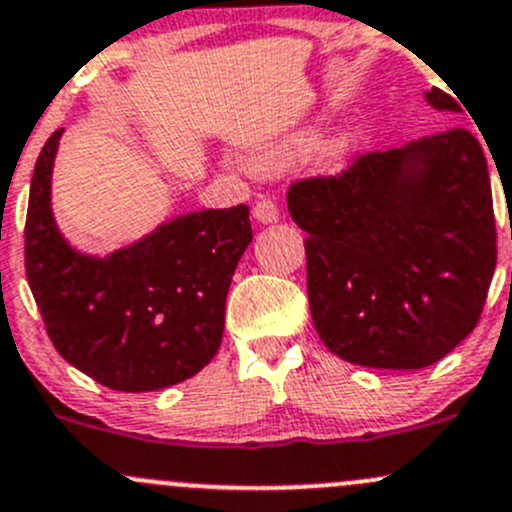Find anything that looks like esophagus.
<instances>
[{
    "label": "esophagus",
    "instance_id": "34e87169",
    "mask_svg": "<svg viewBox=\"0 0 512 512\" xmlns=\"http://www.w3.org/2000/svg\"><path fill=\"white\" fill-rule=\"evenodd\" d=\"M252 213H255V218L260 220V223H277L279 220V208L272 198H260V201L255 203V208H252Z\"/></svg>",
    "mask_w": 512,
    "mask_h": 512
}]
</instances>
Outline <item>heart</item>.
Listing matches in <instances>:
<instances>
[{"mask_svg":"<svg viewBox=\"0 0 512 512\" xmlns=\"http://www.w3.org/2000/svg\"><path fill=\"white\" fill-rule=\"evenodd\" d=\"M304 147H306V139H297V142L289 144L287 149H279L277 157H292L294 152H301V149H304Z\"/></svg>","mask_w":512,"mask_h":512,"instance_id":"obj_1","label":"heart"}]
</instances>
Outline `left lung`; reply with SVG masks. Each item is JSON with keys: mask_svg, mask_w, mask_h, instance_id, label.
Segmentation results:
<instances>
[{"mask_svg": "<svg viewBox=\"0 0 512 512\" xmlns=\"http://www.w3.org/2000/svg\"><path fill=\"white\" fill-rule=\"evenodd\" d=\"M427 100L461 112L439 88ZM287 206L309 233L311 319L338 358L419 370L476 328L498 247L488 164L466 127L297 179Z\"/></svg>", "mask_w": 512, "mask_h": 512, "instance_id": "1", "label": "left lung"}]
</instances>
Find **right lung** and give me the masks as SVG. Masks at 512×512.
<instances>
[{
	"mask_svg": "<svg viewBox=\"0 0 512 512\" xmlns=\"http://www.w3.org/2000/svg\"><path fill=\"white\" fill-rule=\"evenodd\" d=\"M63 129L43 144L31 179L24 267L56 351L95 383L149 392L211 363L225 297L252 240L245 203L171 220L105 260L73 252L51 215V169Z\"/></svg>",
	"mask_w": 512,
	"mask_h": 512,
	"instance_id": "obj_1",
	"label": "right lung"
}]
</instances>
